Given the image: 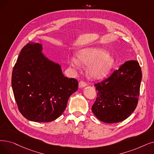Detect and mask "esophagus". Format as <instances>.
<instances>
[{
	"mask_svg": "<svg viewBox=\"0 0 154 154\" xmlns=\"http://www.w3.org/2000/svg\"><path fill=\"white\" fill-rule=\"evenodd\" d=\"M87 86V84L84 81H80L79 83V87L80 88H84V87Z\"/></svg>",
	"mask_w": 154,
	"mask_h": 154,
	"instance_id": "esophagus-1",
	"label": "esophagus"
}]
</instances>
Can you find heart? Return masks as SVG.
Returning a JSON list of instances; mask_svg holds the SVG:
<instances>
[{
  "mask_svg": "<svg viewBox=\"0 0 154 154\" xmlns=\"http://www.w3.org/2000/svg\"><path fill=\"white\" fill-rule=\"evenodd\" d=\"M89 66L88 73L92 79H100L108 74L114 64V59L108 55L104 50L91 47L80 50L77 54V58L71 57L69 63L73 68L80 65Z\"/></svg>",
  "mask_w": 154,
  "mask_h": 154,
  "instance_id": "heart-1",
  "label": "heart"
}]
</instances>
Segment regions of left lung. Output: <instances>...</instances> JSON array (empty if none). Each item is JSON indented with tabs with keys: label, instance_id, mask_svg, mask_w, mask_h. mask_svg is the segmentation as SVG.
<instances>
[{
	"label": "left lung",
	"instance_id": "left-lung-1",
	"mask_svg": "<svg viewBox=\"0 0 154 154\" xmlns=\"http://www.w3.org/2000/svg\"><path fill=\"white\" fill-rule=\"evenodd\" d=\"M141 81L138 62H126L110 77L94 84L97 93L92 112L100 121L107 123L126 119L137 106Z\"/></svg>",
	"mask_w": 154,
	"mask_h": 154
}]
</instances>
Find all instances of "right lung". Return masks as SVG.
Here are the masks:
<instances>
[{
	"label": "right lung",
	"mask_w": 154,
	"mask_h": 154,
	"mask_svg": "<svg viewBox=\"0 0 154 154\" xmlns=\"http://www.w3.org/2000/svg\"><path fill=\"white\" fill-rule=\"evenodd\" d=\"M42 50L38 43L24 46L12 70V88L22 115L46 123L62 115L78 82L65 77L60 65L46 58Z\"/></svg>",
	"instance_id": "right-lung-1"
}]
</instances>
